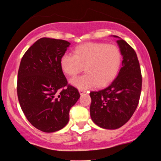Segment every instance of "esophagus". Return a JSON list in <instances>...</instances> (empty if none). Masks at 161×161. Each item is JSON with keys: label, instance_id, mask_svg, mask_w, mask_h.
Listing matches in <instances>:
<instances>
[{"label": "esophagus", "instance_id": "esophagus-1", "mask_svg": "<svg viewBox=\"0 0 161 161\" xmlns=\"http://www.w3.org/2000/svg\"><path fill=\"white\" fill-rule=\"evenodd\" d=\"M79 93H80L81 95H82V94L85 93V92H86V90H85V89H79Z\"/></svg>", "mask_w": 161, "mask_h": 161}]
</instances>
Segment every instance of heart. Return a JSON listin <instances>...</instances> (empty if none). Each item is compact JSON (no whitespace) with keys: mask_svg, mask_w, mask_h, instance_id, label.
I'll use <instances>...</instances> for the list:
<instances>
[{"mask_svg":"<svg viewBox=\"0 0 161 161\" xmlns=\"http://www.w3.org/2000/svg\"><path fill=\"white\" fill-rule=\"evenodd\" d=\"M74 56L64 54L60 66L66 75L75 76L83 71L86 74L71 79L72 85L79 89L102 87L116 77L121 66L122 55L117 46L106 43H85L77 46Z\"/></svg>","mask_w":161,"mask_h":161,"instance_id":"1","label":"heart"}]
</instances>
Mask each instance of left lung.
Here are the masks:
<instances>
[{
    "label": "left lung",
    "mask_w": 161,
    "mask_h": 161,
    "mask_svg": "<svg viewBox=\"0 0 161 161\" xmlns=\"http://www.w3.org/2000/svg\"><path fill=\"white\" fill-rule=\"evenodd\" d=\"M116 41L122 56L121 69L109 86L90 92V115L96 125L103 129H116L129 120L137 108L142 91V73L136 51L119 38Z\"/></svg>",
    "instance_id": "1"
}]
</instances>
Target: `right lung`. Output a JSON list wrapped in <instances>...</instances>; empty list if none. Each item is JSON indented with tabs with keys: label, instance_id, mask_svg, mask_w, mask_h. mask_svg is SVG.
Instances as JSON below:
<instances>
[{
	"label": "right lung",
	"instance_id": "1",
	"mask_svg": "<svg viewBox=\"0 0 161 161\" xmlns=\"http://www.w3.org/2000/svg\"><path fill=\"white\" fill-rule=\"evenodd\" d=\"M70 45L64 40L42 38L23 55L18 71L17 95L29 123L45 132L64 128L80 95L68 84L60 59Z\"/></svg>",
	"mask_w": 161,
	"mask_h": 161
}]
</instances>
